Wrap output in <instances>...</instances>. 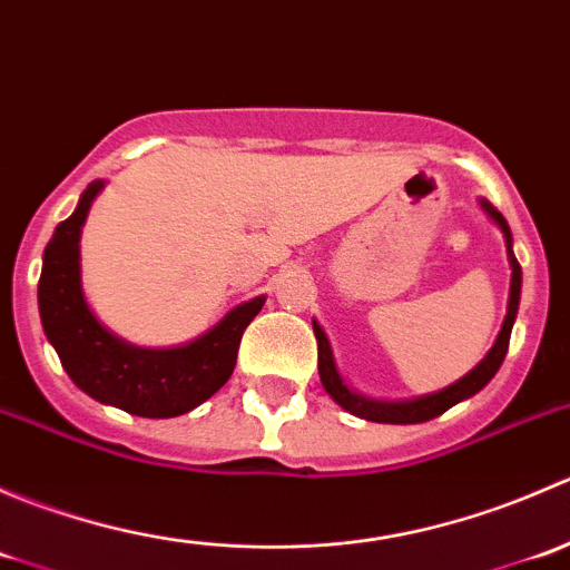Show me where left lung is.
<instances>
[{
    "instance_id": "obj_1",
    "label": "left lung",
    "mask_w": 570,
    "mask_h": 570,
    "mask_svg": "<svg viewBox=\"0 0 570 570\" xmlns=\"http://www.w3.org/2000/svg\"><path fill=\"white\" fill-rule=\"evenodd\" d=\"M482 209L491 215V220L502 228L504 234V245H508V262L513 275H510V301H508V314H504L502 331H499L497 342L493 347L488 350L485 358L469 372V375L461 377L458 383L446 386L444 392L439 394H428L419 396V400H405V402H381V400H370V396L355 394L347 383L342 381L336 370V361H333V350L331 342H327L325 331L314 322V336H317V350H320V381L325 386V392L344 407V411L355 413V416L366 419V422H383V424H419V422H430V419L441 416L444 411H450L452 405H458L461 400H469L474 396L480 389H485L491 383V377L497 375L499 366H502L504 355H508V344H510V331H513L515 314H519V301H521V264L513 253V234H510L508 220L502 217V212L497 209L488 200H480Z\"/></svg>"
}]
</instances>
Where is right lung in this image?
I'll use <instances>...</instances> for the list:
<instances>
[{
  "label": "right lung",
  "instance_id": "1",
  "mask_svg": "<svg viewBox=\"0 0 570 570\" xmlns=\"http://www.w3.org/2000/svg\"><path fill=\"white\" fill-rule=\"evenodd\" d=\"M105 181H90L77 209L51 234L38 281L43 333L62 370L94 400L146 419L193 411L220 392L237 366L245 327L262 312L264 295L243 303L212 331L184 347L146 350L109 333L90 312L79 275V234Z\"/></svg>",
  "mask_w": 570,
  "mask_h": 570
}]
</instances>
